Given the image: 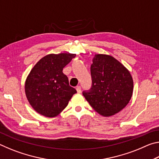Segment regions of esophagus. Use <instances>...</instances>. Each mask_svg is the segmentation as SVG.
Returning a JSON list of instances; mask_svg holds the SVG:
<instances>
[{
  "label": "esophagus",
  "mask_w": 159,
  "mask_h": 159,
  "mask_svg": "<svg viewBox=\"0 0 159 159\" xmlns=\"http://www.w3.org/2000/svg\"><path fill=\"white\" fill-rule=\"evenodd\" d=\"M76 90H77V93H80V92H81V88H80V85L76 86Z\"/></svg>",
  "instance_id": "obj_1"
}]
</instances>
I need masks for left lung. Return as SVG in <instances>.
Instances as JSON below:
<instances>
[{
  "mask_svg": "<svg viewBox=\"0 0 159 159\" xmlns=\"http://www.w3.org/2000/svg\"><path fill=\"white\" fill-rule=\"evenodd\" d=\"M92 85L83 95L90 106L104 116L124 108L133 92V80L128 70L114 57L95 55L90 66Z\"/></svg>",
  "mask_w": 159,
  "mask_h": 159,
  "instance_id": "8db88e82",
  "label": "left lung"
}]
</instances>
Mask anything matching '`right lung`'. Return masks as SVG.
Wrapping results in <instances>:
<instances>
[{
	"instance_id": "obj_1",
	"label": "right lung",
	"mask_w": 159,
	"mask_h": 159,
	"mask_svg": "<svg viewBox=\"0 0 159 159\" xmlns=\"http://www.w3.org/2000/svg\"><path fill=\"white\" fill-rule=\"evenodd\" d=\"M75 54H50L41 59L29 74L25 83L26 98L35 111L46 117H54L65 108L75 88L62 72Z\"/></svg>"
}]
</instances>
